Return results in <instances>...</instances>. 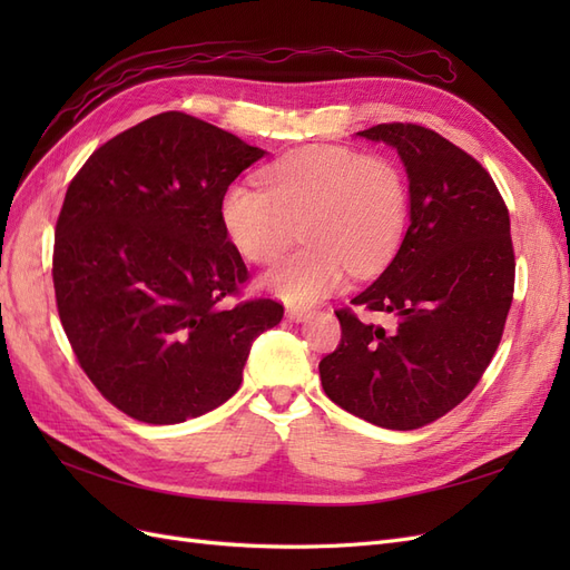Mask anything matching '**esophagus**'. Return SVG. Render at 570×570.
<instances>
[{
    "label": "esophagus",
    "mask_w": 570,
    "mask_h": 570,
    "mask_svg": "<svg viewBox=\"0 0 570 570\" xmlns=\"http://www.w3.org/2000/svg\"><path fill=\"white\" fill-rule=\"evenodd\" d=\"M285 316L292 321V323H304V321H308L312 318V312H306V308H287L285 312Z\"/></svg>",
    "instance_id": "obj_1"
}]
</instances>
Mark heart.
<instances>
[{"mask_svg": "<svg viewBox=\"0 0 570 570\" xmlns=\"http://www.w3.org/2000/svg\"><path fill=\"white\" fill-rule=\"evenodd\" d=\"M266 187L230 183L218 216L237 252L271 262L302 226L304 249L264 275L268 295L308 308L354 273H371L396 249L406 226L409 189L394 164L344 147H306L266 168Z\"/></svg>", "mask_w": 570, "mask_h": 570, "instance_id": "obj_1", "label": "heart"}]
</instances>
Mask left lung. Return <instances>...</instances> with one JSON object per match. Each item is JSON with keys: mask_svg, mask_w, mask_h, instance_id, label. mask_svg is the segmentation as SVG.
Returning a JSON list of instances; mask_svg holds the SVG:
<instances>
[{"mask_svg": "<svg viewBox=\"0 0 570 570\" xmlns=\"http://www.w3.org/2000/svg\"><path fill=\"white\" fill-rule=\"evenodd\" d=\"M356 135L400 154L409 228L352 299L394 327L337 312L342 342L318 364L321 383L354 416L413 430L461 404L490 366L513 297L511 223L488 170L435 130L381 124Z\"/></svg>", "mask_w": 570, "mask_h": 570, "instance_id": "8db88e82", "label": "left lung"}]
</instances>
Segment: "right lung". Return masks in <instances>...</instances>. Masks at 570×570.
Listing matches in <instances>:
<instances>
[{
  "mask_svg": "<svg viewBox=\"0 0 570 570\" xmlns=\"http://www.w3.org/2000/svg\"><path fill=\"white\" fill-rule=\"evenodd\" d=\"M180 111L151 116L78 170L55 233L59 318L80 368L130 419L170 425L228 402L283 306L220 299L247 281L220 195L264 157Z\"/></svg>",
  "mask_w": 570,
  "mask_h": 570,
  "instance_id": "obj_1",
  "label": "right lung"
}]
</instances>
